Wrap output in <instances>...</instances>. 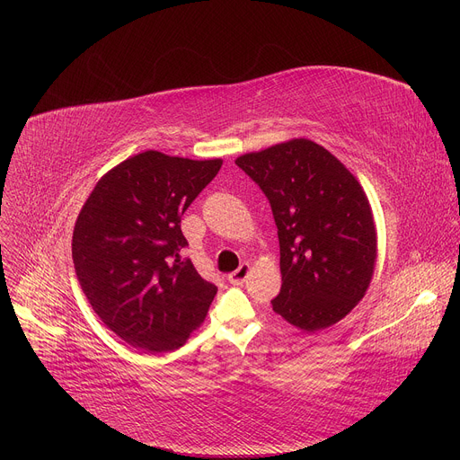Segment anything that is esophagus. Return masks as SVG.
Here are the masks:
<instances>
[{
    "label": "esophagus",
    "instance_id": "1",
    "mask_svg": "<svg viewBox=\"0 0 460 460\" xmlns=\"http://www.w3.org/2000/svg\"><path fill=\"white\" fill-rule=\"evenodd\" d=\"M249 273H251V263H241L239 269H235L234 273L228 275V282L234 284V286H239V284L245 282V279L249 277Z\"/></svg>",
    "mask_w": 460,
    "mask_h": 460
}]
</instances>
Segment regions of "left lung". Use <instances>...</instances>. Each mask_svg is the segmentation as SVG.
<instances>
[{"label": "left lung", "instance_id": "8db88e82", "mask_svg": "<svg viewBox=\"0 0 460 460\" xmlns=\"http://www.w3.org/2000/svg\"><path fill=\"white\" fill-rule=\"evenodd\" d=\"M235 165L260 185L279 228L273 310L305 332L334 325L362 301L375 271L376 230L362 185L310 139L243 154Z\"/></svg>", "mask_w": 460, "mask_h": 460}]
</instances>
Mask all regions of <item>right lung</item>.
Returning a JSON list of instances; mask_svg holds the SVG:
<instances>
[{"label":"right lung","instance_id":"right-lung-1","mask_svg":"<svg viewBox=\"0 0 460 460\" xmlns=\"http://www.w3.org/2000/svg\"><path fill=\"white\" fill-rule=\"evenodd\" d=\"M223 159L146 150L94 185L72 235L81 289L96 315L126 343L165 353L200 327L217 288L181 258L180 221Z\"/></svg>","mask_w":460,"mask_h":460}]
</instances>
